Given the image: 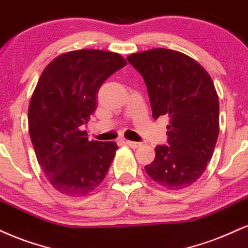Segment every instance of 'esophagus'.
<instances>
[{
    "label": "esophagus",
    "instance_id": "obj_1",
    "mask_svg": "<svg viewBox=\"0 0 248 248\" xmlns=\"http://www.w3.org/2000/svg\"><path fill=\"white\" fill-rule=\"evenodd\" d=\"M126 142L127 146H130L131 148H138L139 146H140V142H137V141H131V140H126L125 141Z\"/></svg>",
    "mask_w": 248,
    "mask_h": 248
}]
</instances>
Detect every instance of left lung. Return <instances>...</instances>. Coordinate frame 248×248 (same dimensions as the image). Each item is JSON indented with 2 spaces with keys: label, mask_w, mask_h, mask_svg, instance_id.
<instances>
[{
  "label": "left lung",
  "mask_w": 248,
  "mask_h": 248,
  "mask_svg": "<svg viewBox=\"0 0 248 248\" xmlns=\"http://www.w3.org/2000/svg\"><path fill=\"white\" fill-rule=\"evenodd\" d=\"M126 59L144 78L153 118H170L168 145L155 147L145 170L168 190L190 187L208 167L219 133L212 78L196 60L174 49H147Z\"/></svg>",
  "instance_id": "obj_1"
}]
</instances>
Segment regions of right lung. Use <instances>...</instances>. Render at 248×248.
Listing matches in <instances>:
<instances>
[{
    "label": "right lung",
    "instance_id": "right-lung-1",
    "mask_svg": "<svg viewBox=\"0 0 248 248\" xmlns=\"http://www.w3.org/2000/svg\"><path fill=\"white\" fill-rule=\"evenodd\" d=\"M126 65L121 54L78 49L45 67L29 104V132L38 164L52 187L69 197L94 191L117 151L115 141H89L83 125L97 108V92Z\"/></svg>",
    "mask_w": 248,
    "mask_h": 248
}]
</instances>
